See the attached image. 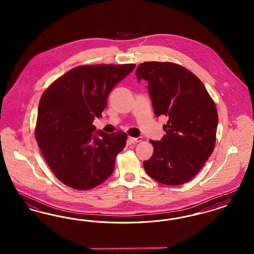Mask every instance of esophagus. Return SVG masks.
<instances>
[{
  "instance_id": "1",
  "label": "esophagus",
  "mask_w": 254,
  "mask_h": 254,
  "mask_svg": "<svg viewBox=\"0 0 254 254\" xmlns=\"http://www.w3.org/2000/svg\"><path fill=\"white\" fill-rule=\"evenodd\" d=\"M128 141L130 143H139L142 141V137H138V138H133V137H128Z\"/></svg>"
}]
</instances>
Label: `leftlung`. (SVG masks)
<instances>
[{
	"label": "left lung",
	"mask_w": 254,
	"mask_h": 254,
	"mask_svg": "<svg viewBox=\"0 0 254 254\" xmlns=\"http://www.w3.org/2000/svg\"><path fill=\"white\" fill-rule=\"evenodd\" d=\"M147 89L156 116L169 118L166 135L149 142L153 154L144 162L146 173L168 186L191 180L211 155L217 131V109L205 85L184 66L169 62H145L136 69Z\"/></svg>",
	"instance_id": "left-lung-1"
}]
</instances>
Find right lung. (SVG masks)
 Masks as SVG:
<instances>
[{"label":"right lung","instance_id":"right-lung-1","mask_svg":"<svg viewBox=\"0 0 254 254\" xmlns=\"http://www.w3.org/2000/svg\"><path fill=\"white\" fill-rule=\"evenodd\" d=\"M134 67V64L77 66L42 95L35 137L49 168L67 187L87 190L112 174L127 135L94 133L92 123L102 117L112 88Z\"/></svg>","mask_w":254,"mask_h":254}]
</instances>
